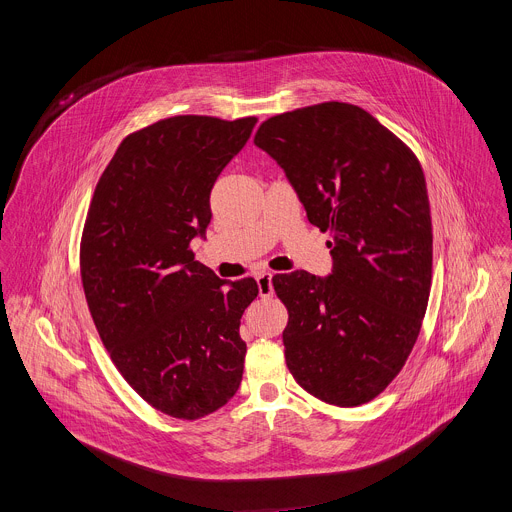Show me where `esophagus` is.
<instances>
[{"mask_svg":"<svg viewBox=\"0 0 512 512\" xmlns=\"http://www.w3.org/2000/svg\"><path fill=\"white\" fill-rule=\"evenodd\" d=\"M273 273L269 271H263L257 275V285H259V296L261 298H269L273 296Z\"/></svg>","mask_w":512,"mask_h":512,"instance_id":"34e87169","label":"esophagus"}]
</instances>
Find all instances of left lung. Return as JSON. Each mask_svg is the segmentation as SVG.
Returning a JSON list of instances; mask_svg holds the SVG:
<instances>
[{
	"label": "left lung",
	"mask_w": 512,
	"mask_h": 512,
	"mask_svg": "<svg viewBox=\"0 0 512 512\" xmlns=\"http://www.w3.org/2000/svg\"><path fill=\"white\" fill-rule=\"evenodd\" d=\"M255 145L330 233L328 277H273L289 314L287 369L324 403H369L403 369L427 310L433 235L419 160L371 113L338 101L263 121Z\"/></svg>",
	"instance_id": "obj_1"
}]
</instances>
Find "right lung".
Returning a JSON list of instances; mask_svg holds the SVG:
<instances>
[{"mask_svg": "<svg viewBox=\"0 0 512 512\" xmlns=\"http://www.w3.org/2000/svg\"><path fill=\"white\" fill-rule=\"evenodd\" d=\"M255 123L176 115L129 133L87 212L81 279L97 332L131 389L176 419L221 409L243 379L239 326L257 281L218 279L190 241Z\"/></svg>", "mask_w": 512, "mask_h": 512, "instance_id": "add662e5", "label": "right lung"}]
</instances>
